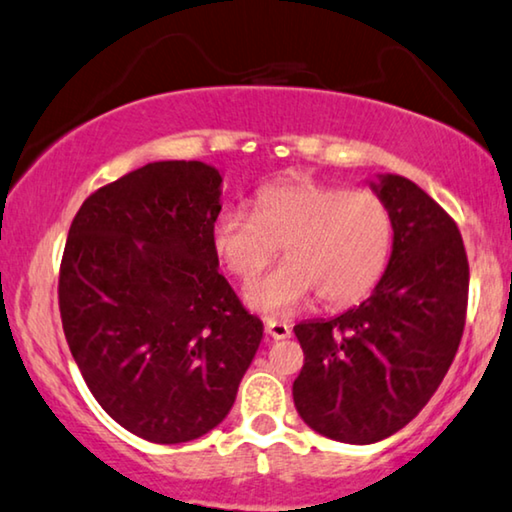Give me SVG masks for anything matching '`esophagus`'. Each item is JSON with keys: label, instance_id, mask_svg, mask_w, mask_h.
<instances>
[{"label": "esophagus", "instance_id": "esophagus-1", "mask_svg": "<svg viewBox=\"0 0 512 512\" xmlns=\"http://www.w3.org/2000/svg\"><path fill=\"white\" fill-rule=\"evenodd\" d=\"M265 334H267V338H272V341H283V338H290V334H293V329H290L286 322L270 320L265 325Z\"/></svg>", "mask_w": 512, "mask_h": 512}]
</instances>
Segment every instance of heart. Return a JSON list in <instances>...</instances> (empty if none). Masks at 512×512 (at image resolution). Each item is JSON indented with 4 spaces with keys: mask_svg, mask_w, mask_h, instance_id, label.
<instances>
[{
    "mask_svg": "<svg viewBox=\"0 0 512 512\" xmlns=\"http://www.w3.org/2000/svg\"><path fill=\"white\" fill-rule=\"evenodd\" d=\"M210 238L242 281L256 277L283 245L288 261L251 281L245 304L265 318H286L316 293L329 306L355 304L371 293L389 265L393 217L375 192L290 178L263 187L256 212H219Z\"/></svg>",
    "mask_w": 512,
    "mask_h": 512,
    "instance_id": "1",
    "label": "heart"
}]
</instances>
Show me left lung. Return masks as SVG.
I'll return each mask as SVG.
<instances>
[{"label": "left lung", "mask_w": 512, "mask_h": 512, "mask_svg": "<svg viewBox=\"0 0 512 512\" xmlns=\"http://www.w3.org/2000/svg\"><path fill=\"white\" fill-rule=\"evenodd\" d=\"M368 185L393 217L387 270L355 309L295 325L297 412L343 444L380 442L426 407L458 352L469 293L465 245L444 208L403 176Z\"/></svg>", "instance_id": "obj_1"}]
</instances>
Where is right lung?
<instances>
[{
	"mask_svg": "<svg viewBox=\"0 0 512 512\" xmlns=\"http://www.w3.org/2000/svg\"><path fill=\"white\" fill-rule=\"evenodd\" d=\"M222 180L206 162H151L93 192L68 231V348L102 410L153 444L219 426L263 338L219 274Z\"/></svg>",
	"mask_w": 512,
	"mask_h": 512,
	"instance_id": "obj_1",
	"label": "right lung"
}]
</instances>
